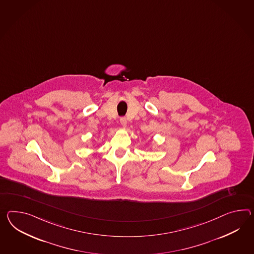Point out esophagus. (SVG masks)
I'll return each instance as SVG.
<instances>
[{
	"label": "esophagus",
	"instance_id": "esophagus-1",
	"mask_svg": "<svg viewBox=\"0 0 254 254\" xmlns=\"http://www.w3.org/2000/svg\"><path fill=\"white\" fill-rule=\"evenodd\" d=\"M120 123H121L123 127H126L127 126V118H125V117L120 118Z\"/></svg>",
	"mask_w": 254,
	"mask_h": 254
}]
</instances>
